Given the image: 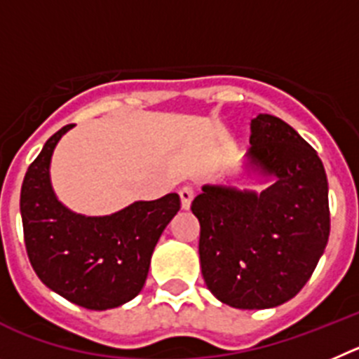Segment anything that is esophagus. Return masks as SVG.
<instances>
[{"mask_svg": "<svg viewBox=\"0 0 359 359\" xmlns=\"http://www.w3.org/2000/svg\"><path fill=\"white\" fill-rule=\"evenodd\" d=\"M179 196H180V205H182L184 211H187V209L191 208V202H193V196H195V193H193L191 187H180L179 189Z\"/></svg>", "mask_w": 359, "mask_h": 359, "instance_id": "34e87169", "label": "esophagus"}]
</instances>
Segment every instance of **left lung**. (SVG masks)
Segmentation results:
<instances>
[{"mask_svg":"<svg viewBox=\"0 0 359 359\" xmlns=\"http://www.w3.org/2000/svg\"><path fill=\"white\" fill-rule=\"evenodd\" d=\"M247 168L273 179L259 195L203 186L191 202L209 292L238 309H266L293 299L329 240L327 177L315 148L283 119L250 121Z\"/></svg>","mask_w":359,"mask_h":359,"instance_id":"left-lung-1","label":"left lung"}]
</instances>
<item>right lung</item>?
<instances>
[{
    "instance_id": "add662e5",
    "label": "right lung",
    "mask_w": 359,
    "mask_h": 359,
    "mask_svg": "<svg viewBox=\"0 0 359 359\" xmlns=\"http://www.w3.org/2000/svg\"><path fill=\"white\" fill-rule=\"evenodd\" d=\"M73 125L55 132L28 166L21 218L28 259L48 288L95 311L118 308L143 290L151 252L180 209L177 193L134 202L109 216L69 211L50 180L53 150Z\"/></svg>"
}]
</instances>
